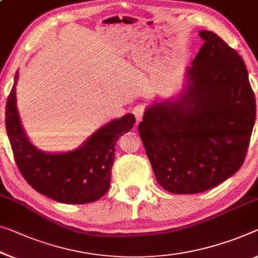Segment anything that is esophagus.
<instances>
[{
	"label": "esophagus",
	"instance_id": "1",
	"mask_svg": "<svg viewBox=\"0 0 258 258\" xmlns=\"http://www.w3.org/2000/svg\"><path fill=\"white\" fill-rule=\"evenodd\" d=\"M134 114H135V116H136L137 123H140L143 115H144V106H143V105H137L134 108Z\"/></svg>",
	"mask_w": 258,
	"mask_h": 258
}]
</instances>
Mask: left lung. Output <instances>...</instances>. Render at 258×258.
<instances>
[{"instance_id": "left-lung-1", "label": "left lung", "mask_w": 258, "mask_h": 258, "mask_svg": "<svg viewBox=\"0 0 258 258\" xmlns=\"http://www.w3.org/2000/svg\"><path fill=\"white\" fill-rule=\"evenodd\" d=\"M200 37L183 92L153 102L138 125L157 182L172 194L207 191L236 173L256 118L242 57L216 33Z\"/></svg>"}]
</instances>
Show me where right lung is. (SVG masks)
<instances>
[{"label":"right lung","mask_w":258,"mask_h":258,"mask_svg":"<svg viewBox=\"0 0 258 258\" xmlns=\"http://www.w3.org/2000/svg\"><path fill=\"white\" fill-rule=\"evenodd\" d=\"M16 84L17 74L6 105V128L24 179L38 192L61 203L86 204L101 198L110 184L116 142L130 132L135 116L125 114L108 122L74 151L46 153L24 132L16 106Z\"/></svg>","instance_id":"add662e5"}]
</instances>
